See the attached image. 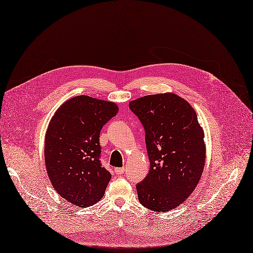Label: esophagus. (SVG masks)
<instances>
[{
	"label": "esophagus",
	"mask_w": 253,
	"mask_h": 253,
	"mask_svg": "<svg viewBox=\"0 0 253 253\" xmlns=\"http://www.w3.org/2000/svg\"><path fill=\"white\" fill-rule=\"evenodd\" d=\"M125 171H126V169H125V168H118V169H115V172H116L117 174H123Z\"/></svg>",
	"instance_id": "obj_1"
}]
</instances>
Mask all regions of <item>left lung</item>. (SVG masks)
<instances>
[{"label":"left lung","instance_id":"1","mask_svg":"<svg viewBox=\"0 0 253 253\" xmlns=\"http://www.w3.org/2000/svg\"><path fill=\"white\" fill-rule=\"evenodd\" d=\"M129 108L144 126L150 160L147 177L136 185L138 201L149 210L168 212L185 202L201 180L204 130L192 106L172 93L140 97Z\"/></svg>","mask_w":253,"mask_h":253}]
</instances>
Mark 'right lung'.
Returning a JSON list of instances; mask_svg holds the SVG:
<instances>
[{"instance_id": "obj_1", "label": "right lung", "mask_w": 253, "mask_h": 253, "mask_svg": "<svg viewBox=\"0 0 253 253\" xmlns=\"http://www.w3.org/2000/svg\"><path fill=\"white\" fill-rule=\"evenodd\" d=\"M119 112L114 102L81 95L51 118L44 142L45 167L56 191L81 208L101 200L112 174L100 162V131Z\"/></svg>"}]
</instances>
